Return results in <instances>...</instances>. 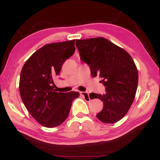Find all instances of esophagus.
Segmentation results:
<instances>
[{
	"label": "esophagus",
	"mask_w": 160,
	"mask_h": 160,
	"mask_svg": "<svg viewBox=\"0 0 160 160\" xmlns=\"http://www.w3.org/2000/svg\"><path fill=\"white\" fill-rule=\"evenodd\" d=\"M80 95H82V97H84V100H86V101H90V98H89V94L88 92H81Z\"/></svg>",
	"instance_id": "34e87169"
}]
</instances>
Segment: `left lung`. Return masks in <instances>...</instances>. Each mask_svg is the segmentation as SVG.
I'll return each instance as SVG.
<instances>
[{"instance_id": "obj_1", "label": "left lung", "mask_w": 160, "mask_h": 160, "mask_svg": "<svg viewBox=\"0 0 160 160\" xmlns=\"http://www.w3.org/2000/svg\"><path fill=\"white\" fill-rule=\"evenodd\" d=\"M80 59L91 69L93 77L99 76L106 92L91 93L92 98L103 102L96 115L104 123H114L123 118L130 109L136 93L138 74L131 56L125 50L99 37L76 40Z\"/></svg>"}]
</instances>
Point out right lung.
Segmentation results:
<instances>
[{"mask_svg": "<svg viewBox=\"0 0 160 160\" xmlns=\"http://www.w3.org/2000/svg\"><path fill=\"white\" fill-rule=\"evenodd\" d=\"M75 40L46 44L30 56L22 69L19 92L32 117L46 128L60 125L69 114L78 92H58L53 78L75 52Z\"/></svg>", "mask_w": 160, "mask_h": 160, "instance_id": "obj_1", "label": "right lung"}]
</instances>
